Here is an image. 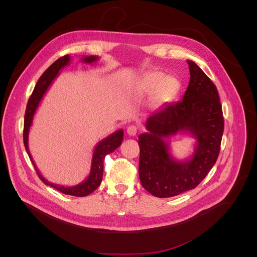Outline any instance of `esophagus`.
<instances>
[{"instance_id": "obj_1", "label": "esophagus", "mask_w": 257, "mask_h": 257, "mask_svg": "<svg viewBox=\"0 0 257 257\" xmlns=\"http://www.w3.org/2000/svg\"><path fill=\"white\" fill-rule=\"evenodd\" d=\"M126 133H127L128 136L135 137L137 135V133H138V127L136 125H130L127 127V130H126Z\"/></svg>"}]
</instances>
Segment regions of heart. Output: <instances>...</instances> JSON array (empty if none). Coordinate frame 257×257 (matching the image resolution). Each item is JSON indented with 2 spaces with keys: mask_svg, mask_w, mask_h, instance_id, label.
<instances>
[{
  "mask_svg": "<svg viewBox=\"0 0 257 257\" xmlns=\"http://www.w3.org/2000/svg\"><path fill=\"white\" fill-rule=\"evenodd\" d=\"M179 89L180 83L175 77H165L161 72H153L136 82L131 88V93L136 97L143 98L155 92L154 101L161 104L173 99Z\"/></svg>",
  "mask_w": 257,
  "mask_h": 257,
  "instance_id": "heart-1",
  "label": "heart"
}]
</instances>
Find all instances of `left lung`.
I'll list each match as a JSON object with an SVG mask.
<instances>
[{
    "instance_id": "8db88e82",
    "label": "left lung",
    "mask_w": 257,
    "mask_h": 257,
    "mask_svg": "<svg viewBox=\"0 0 257 257\" xmlns=\"http://www.w3.org/2000/svg\"><path fill=\"white\" fill-rule=\"evenodd\" d=\"M190 82L182 101L165 104L147 117V133L139 137V174L143 187L158 198L192 190L216 163L223 133V116L217 87L205 72L187 60ZM186 134L195 140L185 160L174 158L168 139Z\"/></svg>"
}]
</instances>
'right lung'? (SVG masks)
Instances as JSON below:
<instances>
[{
  "label": "right lung",
  "instance_id": "1",
  "mask_svg": "<svg viewBox=\"0 0 257 257\" xmlns=\"http://www.w3.org/2000/svg\"><path fill=\"white\" fill-rule=\"evenodd\" d=\"M99 56L91 55V56H82L81 61L84 63L93 64L96 63L99 60ZM72 60V57L70 55L63 56L59 59H57L53 64H51L45 71L41 75L39 80L37 81V85L35 87V90L29 100L27 110L25 114V126H24V144L26 150L30 156V159L32 163L34 164L37 175L40 178V180L50 187H53L54 189L66 194L71 195L75 197H85L93 193L102 182L103 178V172H104V159L105 156L109 153L113 152L117 147H119L123 140V131L121 128L115 131L114 133L110 134L104 140L100 141L97 146L94 148L92 161H91V169L90 173L87 176L85 180H83L81 183L74 185V186H64V185H58V184L51 183L48 180H46L36 165L35 160L33 159V156L31 154L30 148H29V135L30 130L33 125L34 121V115L36 114L37 108L39 104L41 103L44 95L46 94L47 90L52 85L53 81L57 78V76L60 73V71L67 65L70 64Z\"/></svg>",
  "mask_w": 257,
  "mask_h": 257
}]
</instances>
